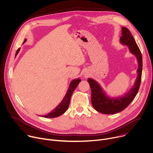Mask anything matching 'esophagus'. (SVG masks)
<instances>
[{"label": "esophagus", "mask_w": 153, "mask_h": 153, "mask_svg": "<svg viewBox=\"0 0 153 153\" xmlns=\"http://www.w3.org/2000/svg\"><path fill=\"white\" fill-rule=\"evenodd\" d=\"M84 76H85H85H86V75H84Z\"/></svg>", "instance_id": "1"}]
</instances>
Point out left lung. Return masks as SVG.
I'll list each match as a JSON object with an SVG mask.
<instances>
[{
    "instance_id": "left-lung-1",
    "label": "left lung",
    "mask_w": 153,
    "mask_h": 153,
    "mask_svg": "<svg viewBox=\"0 0 153 153\" xmlns=\"http://www.w3.org/2000/svg\"><path fill=\"white\" fill-rule=\"evenodd\" d=\"M120 43L127 46L130 52L136 56L138 64L137 76L133 86L126 94L114 98L108 96L100 84L95 80L91 78L87 79L91 91V104L97 111L103 114H112L124 110L136 96L140 85L142 71V53L130 31L126 27H122Z\"/></svg>"
}]
</instances>
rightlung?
I'll list each match as a JSON object with an SVG mask.
<instances>
[{"mask_svg":"<svg viewBox=\"0 0 153 153\" xmlns=\"http://www.w3.org/2000/svg\"><path fill=\"white\" fill-rule=\"evenodd\" d=\"M26 42V39H25L23 44L24 43H25ZM20 50V48H19L17 49V51L16 53L15 57L17 56V55L19 52ZM80 82H81V79L79 78L72 80L70 83L68 90L67 91V92H66L65 97L63 98V100L62 101V102H61L59 104V105L57 107H56V108H55L51 112H50L45 115H43L42 117H46V118H53V117H56L59 116L62 114H63L68 108L69 104H70V100H71V96L74 92V91L75 90V89L78 86V84Z\"/></svg>","mask_w":153,"mask_h":153,"instance_id":"add662e5","label":"right lung"}]
</instances>
